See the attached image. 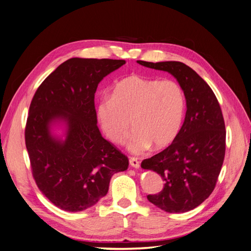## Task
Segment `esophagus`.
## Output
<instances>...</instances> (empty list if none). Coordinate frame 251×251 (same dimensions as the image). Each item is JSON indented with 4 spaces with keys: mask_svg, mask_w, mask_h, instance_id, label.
I'll return each instance as SVG.
<instances>
[{
    "mask_svg": "<svg viewBox=\"0 0 251 251\" xmlns=\"http://www.w3.org/2000/svg\"><path fill=\"white\" fill-rule=\"evenodd\" d=\"M128 161H130V164L133 166V168H135V169H139V166H140V161L138 160L137 158H135V157H130V159H128Z\"/></svg>",
    "mask_w": 251,
    "mask_h": 251,
    "instance_id": "obj_1",
    "label": "esophagus"
}]
</instances>
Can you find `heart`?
Returning a JSON list of instances; mask_svg holds the SVG:
<instances>
[{
    "instance_id": "heart-1",
    "label": "heart",
    "mask_w": 251,
    "mask_h": 251,
    "mask_svg": "<svg viewBox=\"0 0 251 251\" xmlns=\"http://www.w3.org/2000/svg\"><path fill=\"white\" fill-rule=\"evenodd\" d=\"M185 109L184 92L173 79L158 80L130 75L119 80L110 98L97 105V119L114 143H124L135 127L128 150L135 154L170 146L181 128Z\"/></svg>"
}]
</instances>
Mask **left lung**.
<instances>
[{
    "mask_svg": "<svg viewBox=\"0 0 251 251\" xmlns=\"http://www.w3.org/2000/svg\"><path fill=\"white\" fill-rule=\"evenodd\" d=\"M137 63L171 73L186 98V115L171 146L141 162L160 175L163 188L148 200L166 212L196 208L214 191L225 156L226 130L215 93L191 67L181 62Z\"/></svg>",
    "mask_w": 251,
    "mask_h": 251,
    "instance_id": "obj_1",
    "label": "left lung"
}]
</instances>
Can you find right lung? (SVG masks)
I'll use <instances>...</instances> for the list:
<instances>
[{"label":"right lung","mask_w":251,"mask_h":251,"mask_svg":"<svg viewBox=\"0 0 251 251\" xmlns=\"http://www.w3.org/2000/svg\"><path fill=\"white\" fill-rule=\"evenodd\" d=\"M125 59L78 58L64 62L37 88L29 107L25 143L32 176L49 201L67 211H81L107 195L112 176L128 166L127 157L97 127L95 92ZM64 119L68 131L59 142L50 125Z\"/></svg>","instance_id":"obj_1"}]
</instances>
